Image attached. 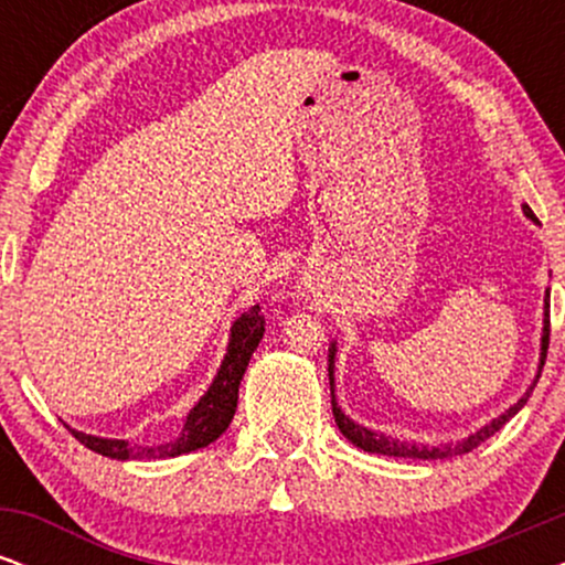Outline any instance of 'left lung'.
Masks as SVG:
<instances>
[{"mask_svg": "<svg viewBox=\"0 0 565 565\" xmlns=\"http://www.w3.org/2000/svg\"><path fill=\"white\" fill-rule=\"evenodd\" d=\"M523 215L529 220H534V223H540L536 220L534 212H531L529 204H523ZM547 345H550V291L547 297H544V327H542V353H540V372H536L534 382H531V387L526 393L518 398V404H512L508 412L499 414L497 419H491L489 425H483L481 430H476L472 436L457 440V444H440V446H425V444H408V440H398L393 436H385V433H374L369 430L364 425H355L353 419L348 417L345 412H342L340 406H337V398H334V355H337V342H332V348H329V385H332V414H334V423L340 427V433L345 436L350 444L359 446V449H364L369 454H385V457H404V459H449V457H459V454H468L476 449V446H481L486 438H491L494 433L502 427L504 423H510L512 417H515L518 412H521L523 406H526L531 391L536 387V382L542 377V366H544V359H547Z\"/></svg>", "mask_w": 565, "mask_h": 565, "instance_id": "left-lung-1", "label": "left lung"}]
</instances>
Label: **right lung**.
Here are the masks:
<instances>
[{"mask_svg": "<svg viewBox=\"0 0 565 565\" xmlns=\"http://www.w3.org/2000/svg\"><path fill=\"white\" fill-rule=\"evenodd\" d=\"M265 334V319L260 316V305H255L252 310L238 316L231 327V340H228V353H225L223 364H220L215 380H212L210 391L199 398V404L188 412L183 433L170 444L159 446H140L129 444V440L119 438H97L87 436V433L71 430L79 444L87 446L89 451L103 454V457L111 459H164V457H180V454L196 451L210 446L212 440H217L228 430L233 414H236L238 404V385L249 366L252 353L260 345Z\"/></svg>", "mask_w": 565, "mask_h": 565, "instance_id": "1", "label": "right lung"}]
</instances>
